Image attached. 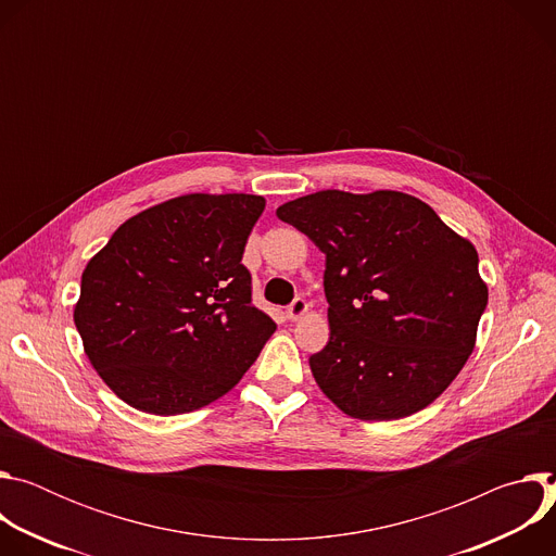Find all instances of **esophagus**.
Returning <instances> with one entry per match:
<instances>
[{
    "label": "esophagus",
    "instance_id": "1",
    "mask_svg": "<svg viewBox=\"0 0 556 556\" xmlns=\"http://www.w3.org/2000/svg\"><path fill=\"white\" fill-rule=\"evenodd\" d=\"M307 312V303H305V299H301V296H296L290 305H288V309H286V316L290 321H299L301 316Z\"/></svg>",
    "mask_w": 556,
    "mask_h": 556
}]
</instances>
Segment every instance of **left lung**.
Returning <instances> with one entry per match:
<instances>
[{
	"mask_svg": "<svg viewBox=\"0 0 556 556\" xmlns=\"http://www.w3.org/2000/svg\"><path fill=\"white\" fill-rule=\"evenodd\" d=\"M326 255L328 345L309 369L358 420L412 416L468 361L489 288L478 251L422 200L337 189L277 208Z\"/></svg>",
	"mask_w": 556,
	"mask_h": 556,
	"instance_id": "8db88e82",
	"label": "left lung"
}]
</instances>
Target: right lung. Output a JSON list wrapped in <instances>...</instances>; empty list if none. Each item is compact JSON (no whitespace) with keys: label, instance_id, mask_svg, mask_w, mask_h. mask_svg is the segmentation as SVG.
Segmentation results:
<instances>
[{"label":"right lung","instance_id":"1","mask_svg":"<svg viewBox=\"0 0 556 556\" xmlns=\"http://www.w3.org/2000/svg\"><path fill=\"white\" fill-rule=\"evenodd\" d=\"M266 200L189 193L116 228L86 266L74 324L105 384L153 416L232 389L275 332L242 264Z\"/></svg>","mask_w":556,"mask_h":556}]
</instances>
